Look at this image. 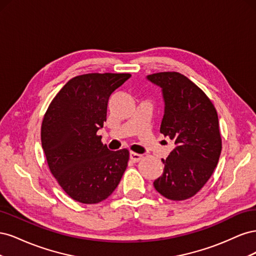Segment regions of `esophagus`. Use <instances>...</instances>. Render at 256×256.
Returning <instances> with one entry per match:
<instances>
[{
    "mask_svg": "<svg viewBox=\"0 0 256 256\" xmlns=\"http://www.w3.org/2000/svg\"><path fill=\"white\" fill-rule=\"evenodd\" d=\"M142 158H143V156L140 154H136V152H130V159L132 160L134 162H138L140 160H142Z\"/></svg>",
    "mask_w": 256,
    "mask_h": 256,
    "instance_id": "34e87169",
    "label": "esophagus"
}]
</instances>
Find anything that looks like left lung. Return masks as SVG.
I'll list each match as a JSON object with an SVG mask.
<instances>
[{"label": "left lung", "mask_w": 256, "mask_h": 256, "mask_svg": "<svg viewBox=\"0 0 256 256\" xmlns=\"http://www.w3.org/2000/svg\"><path fill=\"white\" fill-rule=\"evenodd\" d=\"M147 78L164 92L160 132L176 144L162 159L164 171L154 187L168 200L190 198L204 187L218 164L222 150L218 114L212 100L186 76L164 72Z\"/></svg>", "instance_id": "left-lung-1"}]
</instances>
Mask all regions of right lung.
Masks as SVG:
<instances>
[{"label":"right lung","instance_id":"right-lung-1","mask_svg":"<svg viewBox=\"0 0 256 256\" xmlns=\"http://www.w3.org/2000/svg\"><path fill=\"white\" fill-rule=\"evenodd\" d=\"M130 74H85L69 80L52 99L42 122V145L50 172L72 200L97 204L118 187L129 150L111 152L98 129L106 120L112 92Z\"/></svg>","mask_w":256,"mask_h":256}]
</instances>
